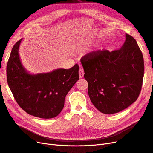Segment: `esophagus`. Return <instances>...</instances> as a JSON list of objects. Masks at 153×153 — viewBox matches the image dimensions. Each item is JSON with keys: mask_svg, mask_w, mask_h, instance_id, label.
I'll list each match as a JSON object with an SVG mask.
<instances>
[{"mask_svg": "<svg viewBox=\"0 0 153 153\" xmlns=\"http://www.w3.org/2000/svg\"><path fill=\"white\" fill-rule=\"evenodd\" d=\"M84 70L82 68H79V77L81 78H82L84 76Z\"/></svg>", "mask_w": 153, "mask_h": 153, "instance_id": "obj_1", "label": "esophagus"}]
</instances>
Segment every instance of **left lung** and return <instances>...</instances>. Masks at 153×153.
<instances>
[{
	"mask_svg": "<svg viewBox=\"0 0 153 153\" xmlns=\"http://www.w3.org/2000/svg\"><path fill=\"white\" fill-rule=\"evenodd\" d=\"M85 79L91 102L104 114H113L127 108L140 93L144 63L135 39L126 34L120 49L97 51L81 58Z\"/></svg>",
	"mask_w": 153,
	"mask_h": 153,
	"instance_id": "obj_1",
	"label": "left lung"
}]
</instances>
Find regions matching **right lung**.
<instances>
[{
    "label": "right lung",
    "mask_w": 153,
    "mask_h": 153,
    "mask_svg": "<svg viewBox=\"0 0 153 153\" xmlns=\"http://www.w3.org/2000/svg\"><path fill=\"white\" fill-rule=\"evenodd\" d=\"M17 42L7 64L8 86L20 108L28 114L41 119L58 116L64 107L65 98L79 80V66L58 68L47 73L32 74L21 63Z\"/></svg>",
    "instance_id": "1"
}]
</instances>
